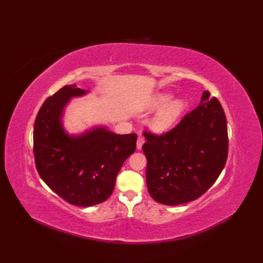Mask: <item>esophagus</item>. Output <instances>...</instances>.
I'll use <instances>...</instances> for the list:
<instances>
[{"label": "esophagus", "mask_w": 263, "mask_h": 263, "mask_svg": "<svg viewBox=\"0 0 263 263\" xmlns=\"http://www.w3.org/2000/svg\"><path fill=\"white\" fill-rule=\"evenodd\" d=\"M143 142H144V139H143V137L139 136V137H138V140H137V149H138V150H140V149L142 148V144H143Z\"/></svg>", "instance_id": "obj_1"}]
</instances>
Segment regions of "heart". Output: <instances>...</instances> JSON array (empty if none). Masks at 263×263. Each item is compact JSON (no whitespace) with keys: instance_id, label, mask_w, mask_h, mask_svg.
I'll use <instances>...</instances> for the list:
<instances>
[{"instance_id":"heart-1","label":"heart","mask_w":263,"mask_h":263,"mask_svg":"<svg viewBox=\"0 0 263 263\" xmlns=\"http://www.w3.org/2000/svg\"><path fill=\"white\" fill-rule=\"evenodd\" d=\"M172 98V95L168 92H160L150 103V108H159L153 119L150 120L149 125L154 131L163 132L174 124L182 115L186 107V104L183 99H175L168 103Z\"/></svg>"}]
</instances>
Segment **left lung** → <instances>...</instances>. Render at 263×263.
Segmentation results:
<instances>
[{
  "label": "left lung",
  "mask_w": 263,
  "mask_h": 263,
  "mask_svg": "<svg viewBox=\"0 0 263 263\" xmlns=\"http://www.w3.org/2000/svg\"><path fill=\"white\" fill-rule=\"evenodd\" d=\"M143 136L148 191L159 203L177 205L200 198L224 170L228 155L226 116L209 91L172 130Z\"/></svg>",
  "instance_id": "left-lung-1"
}]
</instances>
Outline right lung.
Segmentation results:
<instances>
[{"mask_svg": "<svg viewBox=\"0 0 263 263\" xmlns=\"http://www.w3.org/2000/svg\"><path fill=\"white\" fill-rule=\"evenodd\" d=\"M87 92L77 85L61 88L44 102L33 126L39 176L66 202L79 206L102 203L110 197L123 163L137 147L136 133L115 135L106 126L78 136L65 132V106Z\"/></svg>", "mask_w": 263, "mask_h": 263, "instance_id": "obj_1", "label": "right lung"}]
</instances>
